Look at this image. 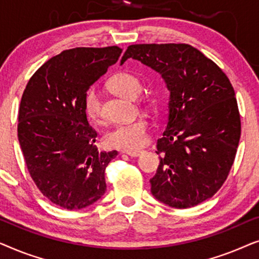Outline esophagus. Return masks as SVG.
I'll return each instance as SVG.
<instances>
[{
	"mask_svg": "<svg viewBox=\"0 0 259 259\" xmlns=\"http://www.w3.org/2000/svg\"><path fill=\"white\" fill-rule=\"evenodd\" d=\"M123 153L130 155V157H139V155L143 153V151H123Z\"/></svg>",
	"mask_w": 259,
	"mask_h": 259,
	"instance_id": "1",
	"label": "esophagus"
}]
</instances>
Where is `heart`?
<instances>
[{
    "label": "heart",
    "instance_id": "1",
    "mask_svg": "<svg viewBox=\"0 0 259 259\" xmlns=\"http://www.w3.org/2000/svg\"><path fill=\"white\" fill-rule=\"evenodd\" d=\"M109 87L125 99L137 98L141 92V81L131 73H119L109 80ZM84 111L92 121L101 120L100 99L97 91H91L84 100ZM147 138V121L143 116L118 123L106 133L105 141L109 147L123 151H137L145 144Z\"/></svg>",
    "mask_w": 259,
    "mask_h": 259
}]
</instances>
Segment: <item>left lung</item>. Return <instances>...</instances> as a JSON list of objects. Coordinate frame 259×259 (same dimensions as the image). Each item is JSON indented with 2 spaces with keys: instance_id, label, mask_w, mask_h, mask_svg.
I'll use <instances>...</instances> for the list:
<instances>
[{
  "instance_id": "left-lung-1",
  "label": "left lung",
  "mask_w": 259,
  "mask_h": 259,
  "mask_svg": "<svg viewBox=\"0 0 259 259\" xmlns=\"http://www.w3.org/2000/svg\"><path fill=\"white\" fill-rule=\"evenodd\" d=\"M128 59L160 74L169 92L151 192L171 207L196 206L221 189L235 160L240 116L232 84L190 45H132L120 65Z\"/></svg>"
}]
</instances>
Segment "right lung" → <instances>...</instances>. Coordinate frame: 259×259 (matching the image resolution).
<instances>
[{
  "instance_id": "add662e5",
  "label": "right lung",
  "mask_w": 259,
  "mask_h": 259,
  "mask_svg": "<svg viewBox=\"0 0 259 259\" xmlns=\"http://www.w3.org/2000/svg\"><path fill=\"white\" fill-rule=\"evenodd\" d=\"M122 49L73 48L38 68L21 99L17 137L30 177L53 204L80 210L106 192L105 169L116 151L99 152L88 125L86 92Z\"/></svg>"
}]
</instances>
